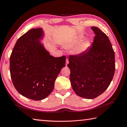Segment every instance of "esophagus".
<instances>
[{
    "instance_id": "esophagus-1",
    "label": "esophagus",
    "mask_w": 127,
    "mask_h": 127,
    "mask_svg": "<svg viewBox=\"0 0 127 127\" xmlns=\"http://www.w3.org/2000/svg\"><path fill=\"white\" fill-rule=\"evenodd\" d=\"M69 63V60H68V59L67 58L66 59V66H67V64H68Z\"/></svg>"
}]
</instances>
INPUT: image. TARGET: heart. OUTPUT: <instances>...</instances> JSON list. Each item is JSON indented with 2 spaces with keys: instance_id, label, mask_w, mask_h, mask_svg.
I'll return each mask as SVG.
<instances>
[{
  "instance_id": "1",
  "label": "heart",
  "mask_w": 127,
  "mask_h": 127,
  "mask_svg": "<svg viewBox=\"0 0 127 127\" xmlns=\"http://www.w3.org/2000/svg\"><path fill=\"white\" fill-rule=\"evenodd\" d=\"M83 37H80L77 38H73L70 39L66 43H64V47L65 49L69 50H72L76 48L78 45H79L82 42ZM91 43L88 41L84 42L83 44L80 45L79 47L77 49L76 52L77 53H81L85 52L90 47Z\"/></svg>"
}]
</instances>
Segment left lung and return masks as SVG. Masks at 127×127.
<instances>
[{"mask_svg":"<svg viewBox=\"0 0 127 127\" xmlns=\"http://www.w3.org/2000/svg\"><path fill=\"white\" fill-rule=\"evenodd\" d=\"M95 36L87 50L69 57L68 67L74 91L84 98L102 94L112 81L115 72V55L109 37L97 27H92Z\"/></svg>","mask_w":127,"mask_h":127,"instance_id":"1","label":"left lung"}]
</instances>
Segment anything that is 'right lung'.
Masks as SVG:
<instances>
[{
	"label": "right lung",
	"mask_w": 127,
	"mask_h": 127,
	"mask_svg": "<svg viewBox=\"0 0 127 127\" xmlns=\"http://www.w3.org/2000/svg\"><path fill=\"white\" fill-rule=\"evenodd\" d=\"M42 29H33L17 40L10 57V73L19 93L39 101L48 96L55 80L65 66L66 56L50 55L39 41Z\"/></svg>",
	"instance_id": "add662e5"
}]
</instances>
